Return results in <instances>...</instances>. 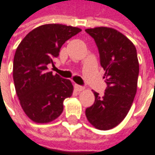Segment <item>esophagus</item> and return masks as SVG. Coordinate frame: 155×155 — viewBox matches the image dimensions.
Returning a JSON list of instances; mask_svg holds the SVG:
<instances>
[{
    "label": "esophagus",
    "mask_w": 155,
    "mask_h": 155,
    "mask_svg": "<svg viewBox=\"0 0 155 155\" xmlns=\"http://www.w3.org/2000/svg\"><path fill=\"white\" fill-rule=\"evenodd\" d=\"M74 88H75V90H76L77 92H82V91L84 90V87H83V86H81V85H78V84H75V85H74Z\"/></svg>",
    "instance_id": "obj_1"
}]
</instances>
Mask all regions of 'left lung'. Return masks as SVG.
<instances>
[{"label": "left lung", "instance_id": "obj_1", "mask_svg": "<svg viewBox=\"0 0 155 155\" xmlns=\"http://www.w3.org/2000/svg\"><path fill=\"white\" fill-rule=\"evenodd\" d=\"M85 31L96 42L107 84L103 97L94 92V104L85 110V115L94 127L106 131L125 118L135 97L139 75L136 48L125 35L113 28L95 27Z\"/></svg>", "mask_w": 155, "mask_h": 155}]
</instances>
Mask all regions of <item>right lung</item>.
<instances>
[{
  "mask_svg": "<svg viewBox=\"0 0 155 155\" xmlns=\"http://www.w3.org/2000/svg\"><path fill=\"white\" fill-rule=\"evenodd\" d=\"M77 27L58 23L41 25L31 31L16 49L13 59V81L20 104L36 124H48L63 111L64 99L71 97L70 80L48 71L62 44L80 32Z\"/></svg>",
  "mask_w": 155,
  "mask_h": 155,
  "instance_id": "1",
  "label": "right lung"
}]
</instances>
